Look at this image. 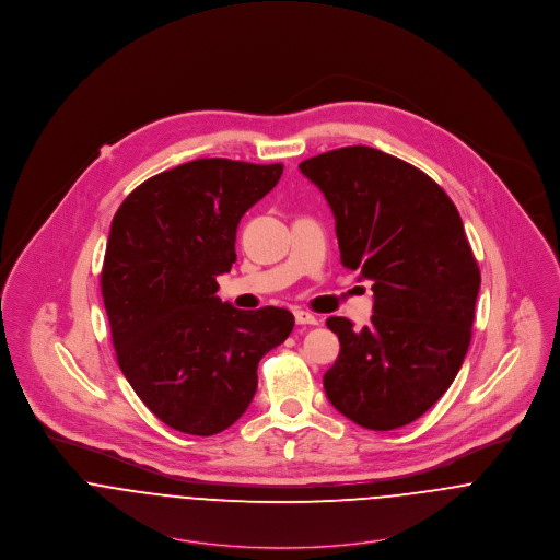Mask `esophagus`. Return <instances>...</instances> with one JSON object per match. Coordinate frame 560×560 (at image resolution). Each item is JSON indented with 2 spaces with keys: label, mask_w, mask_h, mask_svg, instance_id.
I'll return each mask as SVG.
<instances>
[{
  "label": "esophagus",
  "mask_w": 560,
  "mask_h": 560,
  "mask_svg": "<svg viewBox=\"0 0 560 560\" xmlns=\"http://www.w3.org/2000/svg\"><path fill=\"white\" fill-rule=\"evenodd\" d=\"M295 323H298V325H319V319H317L313 313L295 311Z\"/></svg>",
  "instance_id": "34e87169"
}]
</instances>
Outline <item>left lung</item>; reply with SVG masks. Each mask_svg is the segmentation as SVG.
<instances>
[{
	"instance_id": "obj_1",
	"label": "left lung",
	"mask_w": 560,
	"mask_h": 560,
	"mask_svg": "<svg viewBox=\"0 0 560 560\" xmlns=\"http://www.w3.org/2000/svg\"><path fill=\"white\" fill-rule=\"evenodd\" d=\"M300 170L334 213L342 267L373 282L369 325L327 319L340 353L325 395L364 429H399L451 388L470 347L480 271L464 222L431 176L371 147Z\"/></svg>"
}]
</instances>
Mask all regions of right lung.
<instances>
[{
	"label": "right lung",
	"instance_id": "obj_1",
	"mask_svg": "<svg viewBox=\"0 0 560 560\" xmlns=\"http://www.w3.org/2000/svg\"><path fill=\"white\" fill-rule=\"evenodd\" d=\"M282 163L196 160L151 176L116 211L101 293L116 360L167 427L215 435L254 399L258 362L295 319L222 302L218 276L237 260L243 213L269 194Z\"/></svg>",
	"mask_w": 560,
	"mask_h": 560
}]
</instances>
